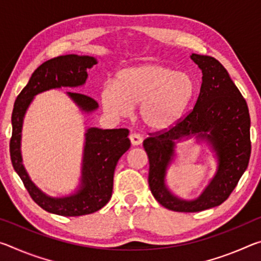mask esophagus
Segmentation results:
<instances>
[{
	"label": "esophagus",
	"instance_id": "obj_1",
	"mask_svg": "<svg viewBox=\"0 0 261 261\" xmlns=\"http://www.w3.org/2000/svg\"><path fill=\"white\" fill-rule=\"evenodd\" d=\"M129 139H130L131 144L134 145V146H138V145L143 143V138H141V137L139 135H137V134H131L129 136Z\"/></svg>",
	"mask_w": 261,
	"mask_h": 261
}]
</instances>
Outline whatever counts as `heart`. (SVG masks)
I'll list each match as a JSON object with an SVG mask.
<instances>
[{
  "label": "heart",
  "mask_w": 261,
  "mask_h": 261,
  "mask_svg": "<svg viewBox=\"0 0 261 261\" xmlns=\"http://www.w3.org/2000/svg\"><path fill=\"white\" fill-rule=\"evenodd\" d=\"M196 93L191 74L158 63H144L121 70L114 84L101 92L105 112L126 117L139 106L143 124L152 131H166L179 121Z\"/></svg>",
  "instance_id": "1"
}]
</instances>
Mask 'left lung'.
Segmentation results:
<instances>
[{
  "label": "left lung",
  "mask_w": 261,
  "mask_h": 261,
  "mask_svg": "<svg viewBox=\"0 0 261 261\" xmlns=\"http://www.w3.org/2000/svg\"><path fill=\"white\" fill-rule=\"evenodd\" d=\"M202 72L193 109L171 129L144 140L149 161L148 185L154 198L174 212L193 213L219 206L228 199L249 165L250 114L246 101L222 64L212 56L192 54ZM197 135L218 159V170L201 196L193 201L174 196L165 185L167 167L174 156V140Z\"/></svg>",
  "instance_id": "8db88e82"
}]
</instances>
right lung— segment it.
<instances>
[{
	"instance_id": "right-lung-1",
	"label": "right lung",
	"mask_w": 261,
	"mask_h": 261,
	"mask_svg": "<svg viewBox=\"0 0 261 261\" xmlns=\"http://www.w3.org/2000/svg\"><path fill=\"white\" fill-rule=\"evenodd\" d=\"M98 63L92 56L74 54L57 56L37 68L15 101L12 110L10 158L14 169L23 180L30 196L46 212L62 216H81L94 213L107 204L113 192L114 171L120 158L130 148L127 129L102 130L90 127L85 134L82 178L76 192L67 197H50L32 180L23 165L20 152L21 127L26 110L39 93L61 87H78L85 84L87 69ZM82 112L91 113L99 107L85 94L67 92Z\"/></svg>"
}]
</instances>
